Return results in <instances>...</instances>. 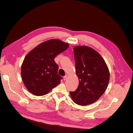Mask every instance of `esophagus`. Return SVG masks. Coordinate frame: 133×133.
Wrapping results in <instances>:
<instances>
[{
  "label": "esophagus",
  "instance_id": "1",
  "mask_svg": "<svg viewBox=\"0 0 133 133\" xmlns=\"http://www.w3.org/2000/svg\"><path fill=\"white\" fill-rule=\"evenodd\" d=\"M67 78H68V75H65V76H64V80H65L67 79Z\"/></svg>",
  "mask_w": 133,
  "mask_h": 133
}]
</instances>
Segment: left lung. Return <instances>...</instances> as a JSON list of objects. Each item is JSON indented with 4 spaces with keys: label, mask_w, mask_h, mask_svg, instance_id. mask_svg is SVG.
I'll return each mask as SVG.
<instances>
[{
    "label": "left lung",
    "mask_w": 133,
    "mask_h": 133,
    "mask_svg": "<svg viewBox=\"0 0 133 133\" xmlns=\"http://www.w3.org/2000/svg\"><path fill=\"white\" fill-rule=\"evenodd\" d=\"M76 74L79 85L70 91L73 102L87 105L98 100L105 91L110 74L107 64L97 51L87 46L74 48Z\"/></svg>",
    "instance_id": "8db88e82"
}]
</instances>
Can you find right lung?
<instances>
[{
	"label": "right lung",
	"instance_id": "right-lung-1",
	"mask_svg": "<svg viewBox=\"0 0 133 133\" xmlns=\"http://www.w3.org/2000/svg\"><path fill=\"white\" fill-rule=\"evenodd\" d=\"M69 45L60 40L51 39L40 44L25 56L21 68L22 78L31 94L44 95L60 83L62 77L58 74L54 58Z\"/></svg>",
	"mask_w": 133,
	"mask_h": 133
}]
</instances>
